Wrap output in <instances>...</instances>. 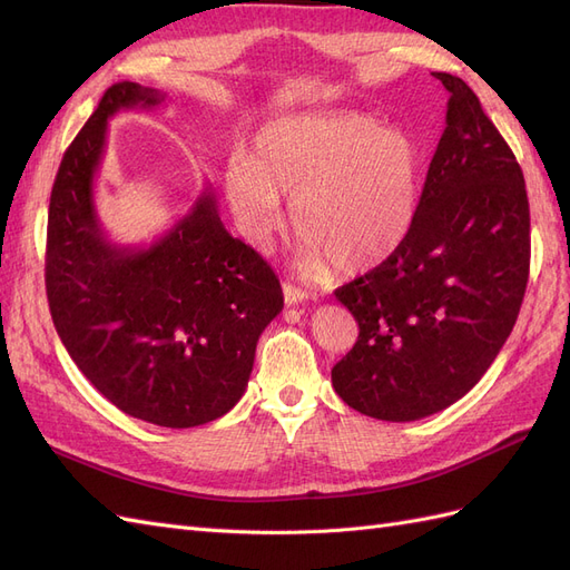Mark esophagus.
<instances>
[{
  "mask_svg": "<svg viewBox=\"0 0 570 570\" xmlns=\"http://www.w3.org/2000/svg\"><path fill=\"white\" fill-rule=\"evenodd\" d=\"M283 297H285V304L287 306H295V304H302L308 299V295L304 289L289 285V283H283Z\"/></svg>",
  "mask_w": 570,
  "mask_h": 570,
  "instance_id": "1",
  "label": "esophagus"
}]
</instances>
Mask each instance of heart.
<instances>
[{"label":"heart","instance_id":"heart-1","mask_svg":"<svg viewBox=\"0 0 570 570\" xmlns=\"http://www.w3.org/2000/svg\"><path fill=\"white\" fill-rule=\"evenodd\" d=\"M423 151L404 128L356 111L275 116L256 130L252 154L226 164L223 189L245 239L266 252L285 228L292 199L297 268L342 275L385 264L419 214Z\"/></svg>","mask_w":570,"mask_h":570}]
</instances>
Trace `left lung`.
Segmentation results:
<instances>
[{
	"mask_svg": "<svg viewBox=\"0 0 570 570\" xmlns=\"http://www.w3.org/2000/svg\"><path fill=\"white\" fill-rule=\"evenodd\" d=\"M430 161L416 223L385 264L335 297L358 323L333 387L377 421H419L473 390L519 318L530 268L523 170L461 78Z\"/></svg>",
	"mask_w": 570,
	"mask_h": 570,
	"instance_id": "obj_1",
	"label": "left lung"
}]
</instances>
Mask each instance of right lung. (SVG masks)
Listing matches in <instances>:
<instances>
[{"label": "right lung", "mask_w": 570, "mask_h": 570, "mask_svg": "<svg viewBox=\"0 0 570 570\" xmlns=\"http://www.w3.org/2000/svg\"><path fill=\"white\" fill-rule=\"evenodd\" d=\"M164 99L137 82L111 85L66 149L49 199L45 283L66 352L114 406L161 428H195L245 394L283 289L264 258L223 226L212 185L149 247L107 237L95 176L109 118Z\"/></svg>", "instance_id": "right-lung-1"}]
</instances>
